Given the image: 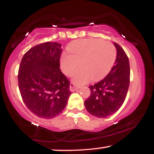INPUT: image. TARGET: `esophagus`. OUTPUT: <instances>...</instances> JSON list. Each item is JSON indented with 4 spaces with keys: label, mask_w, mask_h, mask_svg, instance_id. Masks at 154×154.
Returning <instances> with one entry per match:
<instances>
[{
    "label": "esophagus",
    "mask_w": 154,
    "mask_h": 154,
    "mask_svg": "<svg viewBox=\"0 0 154 154\" xmlns=\"http://www.w3.org/2000/svg\"><path fill=\"white\" fill-rule=\"evenodd\" d=\"M69 89L70 91H71L72 92H74L75 91H77V89H78V88H77L76 86L75 85L73 84V83H70V85H69Z\"/></svg>",
    "instance_id": "34e87169"
}]
</instances>
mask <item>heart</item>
<instances>
[{"label": "heart", "instance_id": "1", "mask_svg": "<svg viewBox=\"0 0 154 154\" xmlns=\"http://www.w3.org/2000/svg\"><path fill=\"white\" fill-rule=\"evenodd\" d=\"M69 54L61 59V69L64 75L72 76L79 66L81 69L73 77L74 82L83 85L93 79L98 81L110 72L116 60V51L110 42L98 39L75 40L67 48Z\"/></svg>", "mask_w": 154, "mask_h": 154}]
</instances>
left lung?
<instances>
[{
    "label": "left lung",
    "mask_w": 154,
    "mask_h": 154,
    "mask_svg": "<svg viewBox=\"0 0 154 154\" xmlns=\"http://www.w3.org/2000/svg\"><path fill=\"white\" fill-rule=\"evenodd\" d=\"M117 54L114 66L105 78L89 86L91 95L85 101L92 115L106 118L120 109L126 98L130 85L129 59L123 48L114 43Z\"/></svg>",
    "instance_id": "obj_1"
}]
</instances>
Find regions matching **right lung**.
Listing matches in <instances>:
<instances>
[{
  "instance_id": "right-lung-1",
  "label": "right lung",
  "mask_w": 154,
  "mask_h": 154,
  "mask_svg": "<svg viewBox=\"0 0 154 154\" xmlns=\"http://www.w3.org/2000/svg\"><path fill=\"white\" fill-rule=\"evenodd\" d=\"M61 45L46 42L23 56L18 73L19 89L26 106L38 117L50 119L66 107L72 92L60 67Z\"/></svg>"
}]
</instances>
